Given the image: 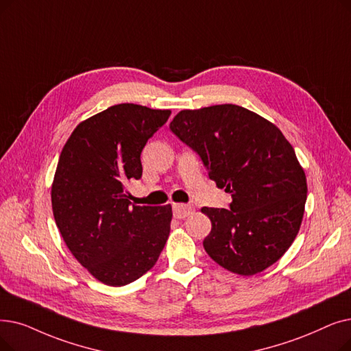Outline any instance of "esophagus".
<instances>
[{"mask_svg":"<svg viewBox=\"0 0 351 351\" xmlns=\"http://www.w3.org/2000/svg\"><path fill=\"white\" fill-rule=\"evenodd\" d=\"M173 217L178 219H184L193 212V206L185 205V204H173Z\"/></svg>","mask_w":351,"mask_h":351,"instance_id":"obj_1","label":"esophagus"}]
</instances>
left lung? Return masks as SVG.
Instances as JSON below:
<instances>
[{
    "instance_id": "1",
    "label": "left lung",
    "mask_w": 351,
    "mask_h": 351,
    "mask_svg": "<svg viewBox=\"0 0 351 351\" xmlns=\"http://www.w3.org/2000/svg\"><path fill=\"white\" fill-rule=\"evenodd\" d=\"M169 129L232 196L230 209L202 208L212 222L208 255L239 276L277 263L300 231L307 199L306 173L281 130L235 104L182 110Z\"/></svg>"
}]
</instances>
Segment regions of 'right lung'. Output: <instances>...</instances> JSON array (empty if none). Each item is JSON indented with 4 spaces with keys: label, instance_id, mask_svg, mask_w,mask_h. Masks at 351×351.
I'll list each match as a JSON object with an SVG mask.
<instances>
[{
    "label": "right lung",
    "instance_id": "add662e5",
    "mask_svg": "<svg viewBox=\"0 0 351 351\" xmlns=\"http://www.w3.org/2000/svg\"><path fill=\"white\" fill-rule=\"evenodd\" d=\"M171 110L121 103L74 129L51 188L66 245L95 278L121 287L158 261L171 232L172 206L130 205L125 186L142 178L141 154Z\"/></svg>",
    "mask_w": 351,
    "mask_h": 351
}]
</instances>
